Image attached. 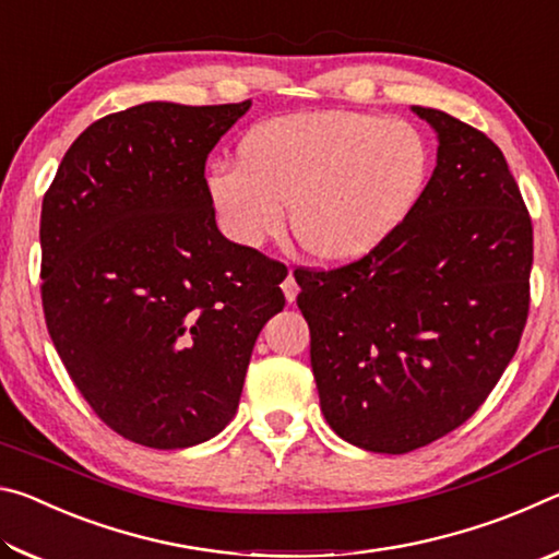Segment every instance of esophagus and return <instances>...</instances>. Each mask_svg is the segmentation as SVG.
I'll list each match as a JSON object with an SVG mask.
<instances>
[{
  "label": "esophagus",
  "mask_w": 559,
  "mask_h": 559,
  "mask_svg": "<svg viewBox=\"0 0 559 559\" xmlns=\"http://www.w3.org/2000/svg\"><path fill=\"white\" fill-rule=\"evenodd\" d=\"M281 288H283V293H286V300H288V302H293V300L298 298V290H300V288H298L296 278H293V273H288L286 281L281 283Z\"/></svg>",
  "instance_id": "esophagus-1"
}]
</instances>
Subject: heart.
I'll return each instance as SVG.
<instances>
[{"label": "heart", "instance_id": "heart-1", "mask_svg": "<svg viewBox=\"0 0 559 559\" xmlns=\"http://www.w3.org/2000/svg\"><path fill=\"white\" fill-rule=\"evenodd\" d=\"M431 150L412 122L355 110L263 120L239 143V165H214L206 194L224 234L261 246L290 229L320 263L367 257L427 192Z\"/></svg>", "mask_w": 559, "mask_h": 559}]
</instances>
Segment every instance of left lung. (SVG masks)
Listing matches in <instances>:
<instances>
[{
    "mask_svg": "<svg viewBox=\"0 0 559 559\" xmlns=\"http://www.w3.org/2000/svg\"><path fill=\"white\" fill-rule=\"evenodd\" d=\"M412 110L439 150L409 219L359 261L293 273L320 409L374 453L421 449L473 416L530 308L533 224L503 153L449 112Z\"/></svg>",
    "mask_w": 559,
    "mask_h": 559,
    "instance_id": "obj_1",
    "label": "left lung"
}]
</instances>
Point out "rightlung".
Returning <instances> with one entry per match:
<instances>
[{
  "instance_id": "obj_1",
  "label": "right lung",
  "mask_w": 559,
  "mask_h": 559,
  "mask_svg": "<svg viewBox=\"0 0 559 559\" xmlns=\"http://www.w3.org/2000/svg\"><path fill=\"white\" fill-rule=\"evenodd\" d=\"M251 108L143 103L93 122L41 204L56 353L112 431L187 449L234 419L286 266L216 229L204 165Z\"/></svg>"
}]
</instances>
